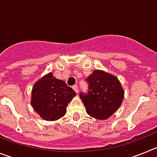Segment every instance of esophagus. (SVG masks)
Returning <instances> with one entry per match:
<instances>
[{
    "label": "esophagus",
    "mask_w": 157,
    "mask_h": 157,
    "mask_svg": "<svg viewBox=\"0 0 157 157\" xmlns=\"http://www.w3.org/2000/svg\"><path fill=\"white\" fill-rule=\"evenodd\" d=\"M73 89H74V90L75 91L76 93H78V85H75L74 86H73Z\"/></svg>",
    "instance_id": "1"
}]
</instances>
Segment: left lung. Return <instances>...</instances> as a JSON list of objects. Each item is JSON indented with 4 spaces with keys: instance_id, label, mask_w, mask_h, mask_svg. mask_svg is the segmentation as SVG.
I'll list each match as a JSON object with an SVG mask.
<instances>
[{
    "instance_id": "left-lung-1",
    "label": "left lung",
    "mask_w": 157,
    "mask_h": 157,
    "mask_svg": "<svg viewBox=\"0 0 157 157\" xmlns=\"http://www.w3.org/2000/svg\"><path fill=\"white\" fill-rule=\"evenodd\" d=\"M86 81L88 91L81 92L79 97L87 113L98 120L108 119L119 109L124 97L120 81L114 75L98 70Z\"/></svg>"
}]
</instances>
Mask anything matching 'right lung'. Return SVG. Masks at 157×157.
I'll return each instance as SVG.
<instances>
[{
  "instance_id": "obj_1",
  "label": "right lung",
  "mask_w": 157,
  "mask_h": 157,
  "mask_svg": "<svg viewBox=\"0 0 157 157\" xmlns=\"http://www.w3.org/2000/svg\"><path fill=\"white\" fill-rule=\"evenodd\" d=\"M76 95L65 82L46 75L34 84L31 94V105L45 120H56L64 116L67 106Z\"/></svg>"
}]
</instances>
